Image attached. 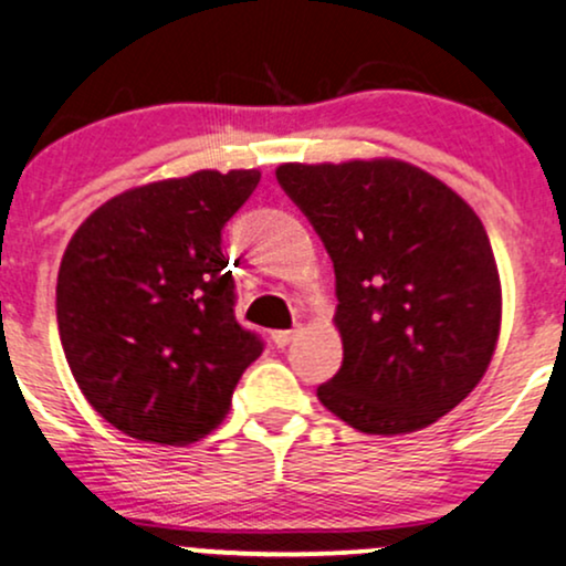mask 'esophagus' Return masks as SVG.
Here are the masks:
<instances>
[{
  "mask_svg": "<svg viewBox=\"0 0 566 566\" xmlns=\"http://www.w3.org/2000/svg\"><path fill=\"white\" fill-rule=\"evenodd\" d=\"M295 335H297V329H276V333L271 335V340L276 343V348H284L295 340Z\"/></svg>",
  "mask_w": 566,
  "mask_h": 566,
  "instance_id": "obj_1",
  "label": "esophagus"
}]
</instances>
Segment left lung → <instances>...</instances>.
Masks as SVG:
<instances>
[{
	"label": "left lung",
	"instance_id": "left-lung-1",
	"mask_svg": "<svg viewBox=\"0 0 566 566\" xmlns=\"http://www.w3.org/2000/svg\"><path fill=\"white\" fill-rule=\"evenodd\" d=\"M276 180L335 269L343 367L319 401L375 437L437 423L497 348L503 290L482 220L450 186L394 157L284 161Z\"/></svg>",
	"mask_w": 566,
	"mask_h": 566
}]
</instances>
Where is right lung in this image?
Instances as JSON below:
<instances>
[{
    "label": "right lung",
    "instance_id": "obj_1",
    "mask_svg": "<svg viewBox=\"0 0 566 566\" xmlns=\"http://www.w3.org/2000/svg\"><path fill=\"white\" fill-rule=\"evenodd\" d=\"M261 170H197L116 193L63 252V354L90 407L127 437L184 447L216 431L261 340L233 316L220 231Z\"/></svg>",
    "mask_w": 566,
    "mask_h": 566
}]
</instances>
